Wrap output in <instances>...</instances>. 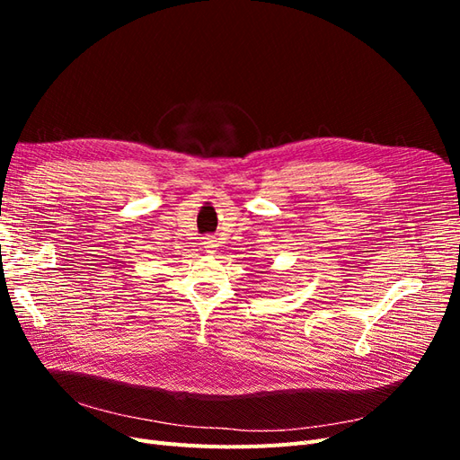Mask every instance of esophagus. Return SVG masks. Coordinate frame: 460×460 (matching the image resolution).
Masks as SVG:
<instances>
[{"label": "esophagus", "mask_w": 460, "mask_h": 460, "mask_svg": "<svg viewBox=\"0 0 460 460\" xmlns=\"http://www.w3.org/2000/svg\"><path fill=\"white\" fill-rule=\"evenodd\" d=\"M203 247L207 249V252H211V249L217 247V240L213 238V235H207V238H203Z\"/></svg>", "instance_id": "obj_1"}]
</instances>
